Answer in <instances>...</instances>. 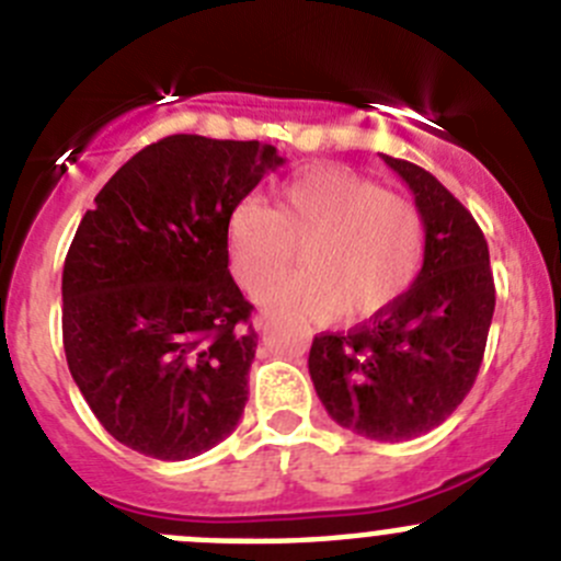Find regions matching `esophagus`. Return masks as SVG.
Segmentation results:
<instances>
[{
  "mask_svg": "<svg viewBox=\"0 0 561 561\" xmlns=\"http://www.w3.org/2000/svg\"><path fill=\"white\" fill-rule=\"evenodd\" d=\"M268 322H271V314L265 312V309H260V312L254 314V328H257V331L265 333V328H268Z\"/></svg>",
  "mask_w": 561,
  "mask_h": 561,
  "instance_id": "34e87169",
  "label": "esophagus"
}]
</instances>
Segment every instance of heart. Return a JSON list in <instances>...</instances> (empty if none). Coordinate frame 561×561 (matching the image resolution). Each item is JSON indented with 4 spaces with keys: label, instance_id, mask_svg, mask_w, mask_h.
I'll return each instance as SVG.
<instances>
[{
    "label": "heart",
    "instance_id": "1",
    "mask_svg": "<svg viewBox=\"0 0 561 561\" xmlns=\"http://www.w3.org/2000/svg\"><path fill=\"white\" fill-rule=\"evenodd\" d=\"M233 276L254 290L302 247L308 268L260 290L276 312L369 317L399 301L426 252L423 217L344 168H314L276 186L271 208L239 201L225 222Z\"/></svg>",
    "mask_w": 561,
    "mask_h": 561
}]
</instances>
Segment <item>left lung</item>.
Wrapping results in <instances>:
<instances>
[{
    "instance_id": "8db88e82",
    "label": "left lung",
    "mask_w": 561,
    "mask_h": 561,
    "mask_svg": "<svg viewBox=\"0 0 561 561\" xmlns=\"http://www.w3.org/2000/svg\"><path fill=\"white\" fill-rule=\"evenodd\" d=\"M410 186L426 228L410 290L347 333H320L309 375L339 426L404 443L445 421L478 377L494 317L489 244L472 214L423 168L382 154Z\"/></svg>"
}]
</instances>
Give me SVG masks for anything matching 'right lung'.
I'll return each instance as SVG.
<instances>
[{
    "label": "right lung",
    "mask_w": 561,
    "mask_h": 561,
    "mask_svg": "<svg viewBox=\"0 0 561 561\" xmlns=\"http://www.w3.org/2000/svg\"><path fill=\"white\" fill-rule=\"evenodd\" d=\"M279 165L257 140L171 135L124 162L83 214L61 274L65 355L127 448L184 461L239 426L257 333L225 222Z\"/></svg>",
    "instance_id": "add662e5"
}]
</instances>
